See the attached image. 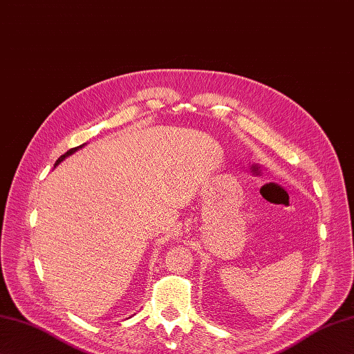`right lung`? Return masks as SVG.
<instances>
[{
  "label": "right lung",
  "instance_id": "add662e5",
  "mask_svg": "<svg viewBox=\"0 0 354 354\" xmlns=\"http://www.w3.org/2000/svg\"><path fill=\"white\" fill-rule=\"evenodd\" d=\"M82 147H84V145H80V147H77V148H71V149H68V151H67V152H66V153H64V156H61V157H59V158H58V160H57V162H55V166H57V165H59V162H61V161H62V160H64V158H66V157H68V156H71V153H73V152H76V151H77V149H79V148H82Z\"/></svg>",
  "mask_w": 354,
  "mask_h": 354
}]
</instances>
